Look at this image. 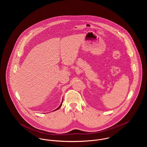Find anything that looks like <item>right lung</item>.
<instances>
[{
    "instance_id": "add662e5",
    "label": "right lung",
    "mask_w": 147,
    "mask_h": 147,
    "mask_svg": "<svg viewBox=\"0 0 147 147\" xmlns=\"http://www.w3.org/2000/svg\"><path fill=\"white\" fill-rule=\"evenodd\" d=\"M63 99H62V102H61V105H60V106H59V107H58V108H57V109H56V110H58V109H59V108H60V107H61V106H62V103H63Z\"/></svg>"
}]
</instances>
